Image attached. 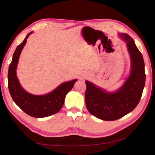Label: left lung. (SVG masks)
<instances>
[{
    "instance_id": "left-lung-1",
    "label": "left lung",
    "mask_w": 155,
    "mask_h": 155,
    "mask_svg": "<svg viewBox=\"0 0 155 155\" xmlns=\"http://www.w3.org/2000/svg\"><path fill=\"white\" fill-rule=\"evenodd\" d=\"M119 35L127 43L131 59V71L124 85L115 92H107L85 81L86 107L91 114L106 121L120 119L132 111L140 103L145 85L142 54L128 34Z\"/></svg>"
}]
</instances>
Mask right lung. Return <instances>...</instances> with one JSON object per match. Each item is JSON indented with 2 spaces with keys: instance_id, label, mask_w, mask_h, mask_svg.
Masks as SVG:
<instances>
[{
  "instance_id": "add662e5",
  "label": "right lung",
  "mask_w": 155,
  "mask_h": 155,
  "mask_svg": "<svg viewBox=\"0 0 155 155\" xmlns=\"http://www.w3.org/2000/svg\"><path fill=\"white\" fill-rule=\"evenodd\" d=\"M31 32L24 41L17 46L13 55L8 70V87L14 103L25 112L33 117H45L57 114L64 105L65 97L72 90L77 79L68 81L58 86L51 93L42 96L33 95L21 87L16 76V68L21 51L25 46Z\"/></svg>"
}]
</instances>
